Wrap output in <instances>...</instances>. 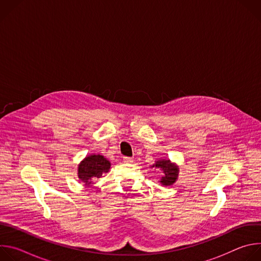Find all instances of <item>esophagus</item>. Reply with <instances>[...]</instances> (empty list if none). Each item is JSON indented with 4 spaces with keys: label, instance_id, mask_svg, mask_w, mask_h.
Masks as SVG:
<instances>
[{
    "label": "esophagus",
    "instance_id": "esophagus-1",
    "mask_svg": "<svg viewBox=\"0 0 261 261\" xmlns=\"http://www.w3.org/2000/svg\"><path fill=\"white\" fill-rule=\"evenodd\" d=\"M123 161H124L125 163H127V164H130V163L133 162V158H131V157H124V158H123Z\"/></svg>",
    "mask_w": 261,
    "mask_h": 261
}]
</instances>
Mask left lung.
I'll return each mask as SVG.
<instances>
[{
    "label": "left lung",
    "instance_id": "left-lung-1",
    "mask_svg": "<svg viewBox=\"0 0 261 261\" xmlns=\"http://www.w3.org/2000/svg\"><path fill=\"white\" fill-rule=\"evenodd\" d=\"M153 167L159 168L162 170V178L161 182L164 186H170L172 185L176 178H177V173H178V168L170 163L169 160H159L156 162Z\"/></svg>",
    "mask_w": 261,
    "mask_h": 261
}]
</instances>
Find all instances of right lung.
I'll return each instance as SVG.
<instances>
[{
    "label": "right lung",
    "instance_id": "add662e5",
    "mask_svg": "<svg viewBox=\"0 0 261 261\" xmlns=\"http://www.w3.org/2000/svg\"><path fill=\"white\" fill-rule=\"evenodd\" d=\"M109 168L110 163L103 156L91 155L79 165V177L86 185H90L93 179L99 178Z\"/></svg>",
    "mask_w": 261,
    "mask_h": 261
}]
</instances>
